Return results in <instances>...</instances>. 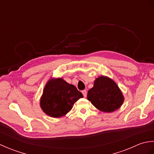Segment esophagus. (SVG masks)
I'll use <instances>...</instances> for the list:
<instances>
[{
    "mask_svg": "<svg viewBox=\"0 0 154 154\" xmlns=\"http://www.w3.org/2000/svg\"><path fill=\"white\" fill-rule=\"evenodd\" d=\"M82 93H83V94L84 97H87V93L86 90H83V91H82Z\"/></svg>",
    "mask_w": 154,
    "mask_h": 154,
    "instance_id": "1",
    "label": "esophagus"
}]
</instances>
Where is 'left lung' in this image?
<instances>
[{
	"mask_svg": "<svg viewBox=\"0 0 154 154\" xmlns=\"http://www.w3.org/2000/svg\"><path fill=\"white\" fill-rule=\"evenodd\" d=\"M87 99L97 109L104 112H112L122 106L124 98L119 86L110 78L100 76L94 81L89 90Z\"/></svg>",
	"mask_w": 154,
	"mask_h": 154,
	"instance_id": "1",
	"label": "left lung"
}]
</instances>
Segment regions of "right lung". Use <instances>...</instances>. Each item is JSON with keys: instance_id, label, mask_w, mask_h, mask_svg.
Returning a JSON list of instances; mask_svg holds the SVG:
<instances>
[{"instance_id": "right-lung-1", "label": "right lung", "mask_w": 154, "mask_h": 154, "mask_svg": "<svg viewBox=\"0 0 154 154\" xmlns=\"http://www.w3.org/2000/svg\"><path fill=\"white\" fill-rule=\"evenodd\" d=\"M83 97V94L73 85L62 78L51 79L44 87L40 106L47 115L60 118L69 112L74 103Z\"/></svg>"}]
</instances>
